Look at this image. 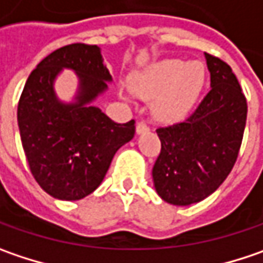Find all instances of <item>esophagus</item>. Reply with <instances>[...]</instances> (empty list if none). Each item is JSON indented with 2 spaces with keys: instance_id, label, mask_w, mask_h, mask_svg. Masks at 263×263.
Segmentation results:
<instances>
[{
  "instance_id": "esophagus-1",
  "label": "esophagus",
  "mask_w": 263,
  "mask_h": 263,
  "mask_svg": "<svg viewBox=\"0 0 263 263\" xmlns=\"http://www.w3.org/2000/svg\"><path fill=\"white\" fill-rule=\"evenodd\" d=\"M150 129L148 128V125L145 123V122H138L137 123V134H143V132H147Z\"/></svg>"
}]
</instances>
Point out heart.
I'll list each match as a JSON object with an SVG mask.
<instances>
[{"instance_id": "heart-1", "label": "heart", "mask_w": 263, "mask_h": 263, "mask_svg": "<svg viewBox=\"0 0 263 263\" xmlns=\"http://www.w3.org/2000/svg\"><path fill=\"white\" fill-rule=\"evenodd\" d=\"M204 84L201 63L167 60L156 64L132 79V91L144 100L159 98L154 103V116L163 122L182 119Z\"/></svg>"}]
</instances>
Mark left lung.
Masks as SVG:
<instances>
[{
    "label": "left lung",
    "instance_id": "obj_1",
    "mask_svg": "<svg viewBox=\"0 0 263 263\" xmlns=\"http://www.w3.org/2000/svg\"><path fill=\"white\" fill-rule=\"evenodd\" d=\"M211 91L189 118L160 126L153 166L157 194L177 206L201 201L230 175L243 141L247 101L233 69L204 52Z\"/></svg>",
    "mask_w": 263,
    "mask_h": 263
}]
</instances>
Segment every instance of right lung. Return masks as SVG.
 Listing matches in <instances>:
<instances>
[{
	"instance_id": "add662e5",
	"label": "right lung",
	"mask_w": 263,
	"mask_h": 263,
	"mask_svg": "<svg viewBox=\"0 0 263 263\" xmlns=\"http://www.w3.org/2000/svg\"><path fill=\"white\" fill-rule=\"evenodd\" d=\"M63 67L80 76L78 101L60 103L52 88ZM111 81L97 45L70 44L52 51L29 74L17 106L22 145L41 189L81 200L106 177L113 156L135 134V120L116 123L91 101Z\"/></svg>"
}]
</instances>
